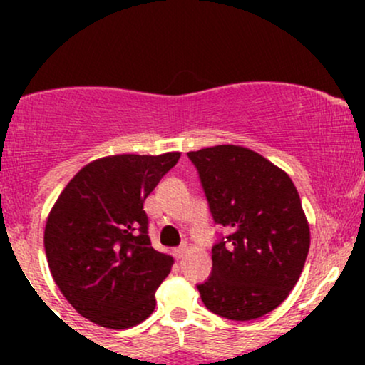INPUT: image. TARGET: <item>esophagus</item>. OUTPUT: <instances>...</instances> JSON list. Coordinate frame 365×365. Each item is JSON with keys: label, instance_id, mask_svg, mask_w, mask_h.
<instances>
[{"label": "esophagus", "instance_id": "obj_1", "mask_svg": "<svg viewBox=\"0 0 365 365\" xmlns=\"http://www.w3.org/2000/svg\"><path fill=\"white\" fill-rule=\"evenodd\" d=\"M188 250H190V245H188L187 242H183V244L180 245L178 249H175V255H177L178 259H183L188 254Z\"/></svg>", "mask_w": 365, "mask_h": 365}]
</instances>
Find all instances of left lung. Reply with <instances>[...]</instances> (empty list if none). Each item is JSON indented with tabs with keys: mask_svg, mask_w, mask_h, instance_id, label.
Masks as SVG:
<instances>
[{
	"mask_svg": "<svg viewBox=\"0 0 365 365\" xmlns=\"http://www.w3.org/2000/svg\"><path fill=\"white\" fill-rule=\"evenodd\" d=\"M215 223L230 230L212 247V273L197 284L211 312L250 321L274 311L302 274L309 223L292 178L242 145L190 150Z\"/></svg>",
	"mask_w": 365,
	"mask_h": 365,
	"instance_id": "8db88e82",
	"label": "left lung"
}]
</instances>
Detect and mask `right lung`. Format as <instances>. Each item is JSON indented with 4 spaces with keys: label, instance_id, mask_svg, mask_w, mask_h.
<instances>
[{
    "label": "right lung",
    "instance_id": "1",
    "mask_svg": "<svg viewBox=\"0 0 365 365\" xmlns=\"http://www.w3.org/2000/svg\"><path fill=\"white\" fill-rule=\"evenodd\" d=\"M178 159L180 153L96 159L54 202L44 230L49 271L86 319L127 329L153 314L173 257L150 245L144 200Z\"/></svg>",
    "mask_w": 365,
    "mask_h": 365
}]
</instances>
